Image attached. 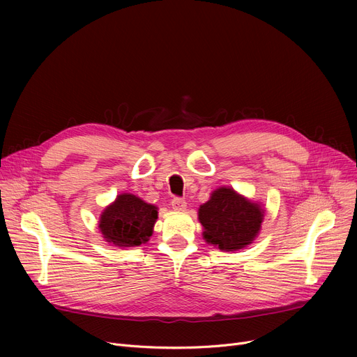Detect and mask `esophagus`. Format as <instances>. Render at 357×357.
Masks as SVG:
<instances>
[{
    "label": "esophagus",
    "instance_id": "esophagus-1",
    "mask_svg": "<svg viewBox=\"0 0 357 357\" xmlns=\"http://www.w3.org/2000/svg\"><path fill=\"white\" fill-rule=\"evenodd\" d=\"M171 205H172V208L175 211H185L186 210V201L182 199V198H174Z\"/></svg>",
    "mask_w": 357,
    "mask_h": 357
}]
</instances>
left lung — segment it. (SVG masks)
<instances>
[{
	"label": "left lung",
	"instance_id": "obj_1",
	"mask_svg": "<svg viewBox=\"0 0 357 357\" xmlns=\"http://www.w3.org/2000/svg\"><path fill=\"white\" fill-rule=\"evenodd\" d=\"M264 213L257 202H252L229 186L215 190L210 199L198 210L202 236L207 243L224 252H236L249 246L260 231Z\"/></svg>",
	"mask_w": 357,
	"mask_h": 357
}]
</instances>
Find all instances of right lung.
Returning <instances> with one entry per match:
<instances>
[{"label":"right lung","instance_id":"obj_1","mask_svg":"<svg viewBox=\"0 0 357 357\" xmlns=\"http://www.w3.org/2000/svg\"><path fill=\"white\" fill-rule=\"evenodd\" d=\"M158 220V207L133 194H121L100 217L102 237L119 248L140 246L149 241Z\"/></svg>","mask_w":357,"mask_h":357}]
</instances>
